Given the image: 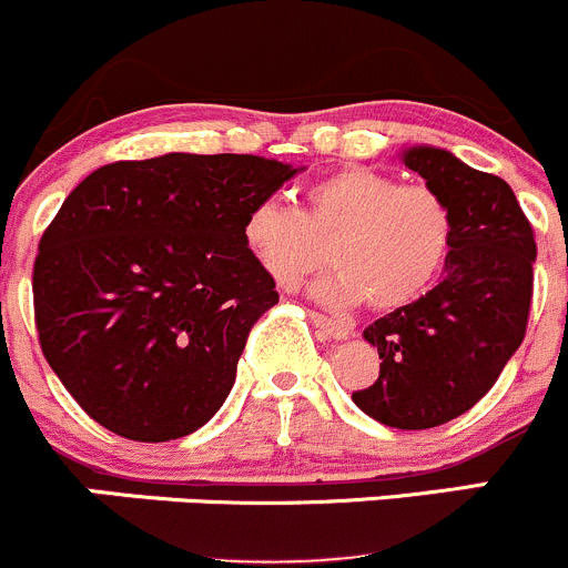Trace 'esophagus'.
Masks as SVG:
<instances>
[{
  "label": "esophagus",
  "instance_id": "1",
  "mask_svg": "<svg viewBox=\"0 0 568 568\" xmlns=\"http://www.w3.org/2000/svg\"><path fill=\"white\" fill-rule=\"evenodd\" d=\"M312 320L323 334L331 336V339H347V336H351V328H347V325L334 323V320L325 317V314H312Z\"/></svg>",
  "mask_w": 568,
  "mask_h": 568
}]
</instances>
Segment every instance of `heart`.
<instances>
[{
	"instance_id": "1",
	"label": "heart",
	"mask_w": 568,
	"mask_h": 568,
	"mask_svg": "<svg viewBox=\"0 0 568 568\" xmlns=\"http://www.w3.org/2000/svg\"><path fill=\"white\" fill-rule=\"evenodd\" d=\"M453 237V210L436 190L373 168L331 173L308 190L301 212L262 201L243 223L245 245L278 286L312 273L334 239V271L314 282L312 295L339 312L364 301L378 312L412 306L445 271Z\"/></svg>"
}]
</instances>
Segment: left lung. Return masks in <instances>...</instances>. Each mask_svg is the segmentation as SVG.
Returning a JSON list of instances; mask_svg holds the SVG:
<instances>
[{
	"label": "left lung",
	"mask_w": 568,
	"mask_h": 568,
	"mask_svg": "<svg viewBox=\"0 0 568 568\" xmlns=\"http://www.w3.org/2000/svg\"><path fill=\"white\" fill-rule=\"evenodd\" d=\"M400 162L450 204L456 237L434 290L364 328L384 362L353 403L381 425L425 430L469 412L525 339L536 240L499 176L436 145L403 149Z\"/></svg>",
	"instance_id": "1"
}]
</instances>
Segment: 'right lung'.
<instances>
[{
	"mask_svg": "<svg viewBox=\"0 0 568 568\" xmlns=\"http://www.w3.org/2000/svg\"><path fill=\"white\" fill-rule=\"evenodd\" d=\"M303 168L254 154L112 162L82 179L38 245L43 356L99 425L171 442L210 423L276 282L243 223Z\"/></svg>",
	"mask_w": 568,
	"mask_h": 568,
	"instance_id": "1",
	"label": "right lung"
}]
</instances>
